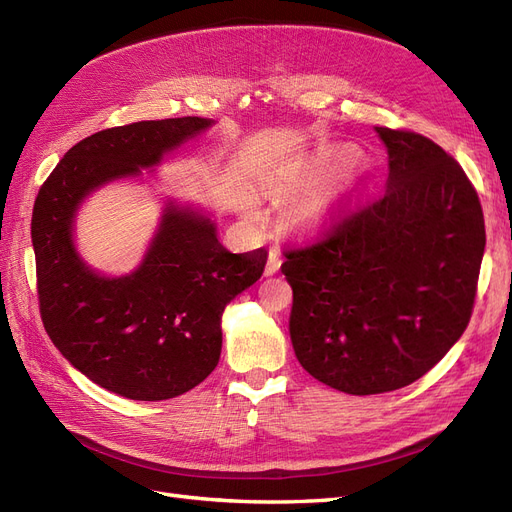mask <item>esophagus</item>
I'll list each match as a JSON object with an SVG mask.
<instances>
[{
  "instance_id": "obj_1",
  "label": "esophagus",
  "mask_w": 512,
  "mask_h": 512,
  "mask_svg": "<svg viewBox=\"0 0 512 512\" xmlns=\"http://www.w3.org/2000/svg\"><path fill=\"white\" fill-rule=\"evenodd\" d=\"M280 267H282V254H280V250H273L269 252V262H267V269H265V273L267 275H275L277 271H280Z\"/></svg>"
}]
</instances>
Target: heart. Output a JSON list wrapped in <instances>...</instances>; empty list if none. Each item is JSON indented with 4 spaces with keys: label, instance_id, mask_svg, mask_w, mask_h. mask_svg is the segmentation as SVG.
Wrapping results in <instances>:
<instances>
[{
    "label": "heart",
    "instance_id": "b5f03b06",
    "mask_svg": "<svg viewBox=\"0 0 512 512\" xmlns=\"http://www.w3.org/2000/svg\"><path fill=\"white\" fill-rule=\"evenodd\" d=\"M361 153L350 145H337V147H324L316 156L305 164V168L297 170L290 179L286 190L292 196L309 194L312 190L320 188L324 181L346 173L352 166L359 164ZM239 209L247 220L260 218V205L258 196L254 192H243L239 198ZM294 222L303 228H322L331 220V203L322 196H307L292 211Z\"/></svg>",
    "mask_w": 512,
    "mask_h": 512
}]
</instances>
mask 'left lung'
Returning a JSON list of instances; mask_svg holds the SVG:
<instances>
[{"mask_svg": "<svg viewBox=\"0 0 512 512\" xmlns=\"http://www.w3.org/2000/svg\"><path fill=\"white\" fill-rule=\"evenodd\" d=\"M376 132L389 153L384 194L282 265L294 354L348 395L408 386L455 346L485 254L483 209L463 168L421 134Z\"/></svg>", "mask_w": 512, "mask_h": 512, "instance_id": "obj_1", "label": "left lung"}]
</instances>
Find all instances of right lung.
<instances>
[{
    "label": "right lung",
    "mask_w": 512,
    "mask_h": 512,
    "mask_svg": "<svg viewBox=\"0 0 512 512\" xmlns=\"http://www.w3.org/2000/svg\"><path fill=\"white\" fill-rule=\"evenodd\" d=\"M213 123L177 117L96 132L61 158L38 192L32 243L44 329L74 369L121 397L170 399L211 374L224 307L260 280L267 250L228 252L207 211L166 198L141 265L111 277L76 250V215L104 185L143 179V170L153 173Z\"/></svg>",
    "instance_id": "right-lung-1"
}]
</instances>
